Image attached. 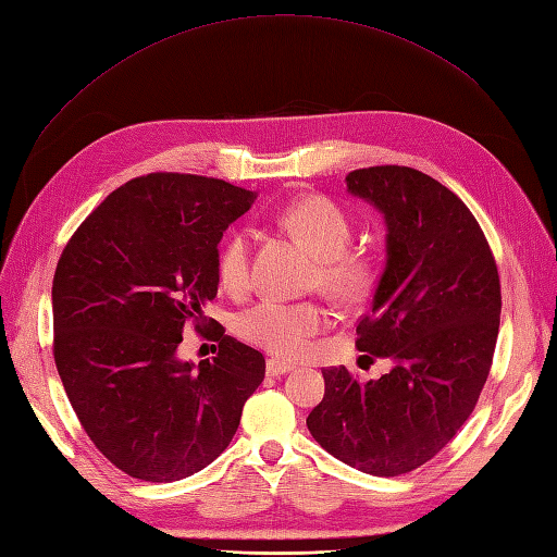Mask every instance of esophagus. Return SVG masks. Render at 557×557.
<instances>
[{
    "label": "esophagus",
    "instance_id": "esophagus-1",
    "mask_svg": "<svg viewBox=\"0 0 557 557\" xmlns=\"http://www.w3.org/2000/svg\"><path fill=\"white\" fill-rule=\"evenodd\" d=\"M293 369H295V364L285 362V360H276V358L267 360V374L269 376H285V374H290Z\"/></svg>",
    "mask_w": 557,
    "mask_h": 557
}]
</instances>
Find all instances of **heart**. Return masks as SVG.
Masks as SVG:
<instances>
[{
    "label": "heart",
    "mask_w": 557,
    "mask_h": 557,
    "mask_svg": "<svg viewBox=\"0 0 557 557\" xmlns=\"http://www.w3.org/2000/svg\"><path fill=\"white\" fill-rule=\"evenodd\" d=\"M281 227L320 258V283L342 299H350L369 283V264L348 252L352 230L346 213L320 195L290 201L276 213ZM218 278L230 293H244L250 283V232L234 230L218 252ZM327 311L313 301L262 299L237 315L239 336L274 356L297 358L311 344V336L327 327Z\"/></svg>",
    "instance_id": "obj_1"
}]
</instances>
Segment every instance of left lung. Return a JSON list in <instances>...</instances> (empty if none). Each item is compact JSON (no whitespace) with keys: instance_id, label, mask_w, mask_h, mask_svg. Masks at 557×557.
Instances as JSON below:
<instances>
[{"instance_id":"left-lung-1","label":"left lung","mask_w":557,"mask_h":557,"mask_svg":"<svg viewBox=\"0 0 557 557\" xmlns=\"http://www.w3.org/2000/svg\"><path fill=\"white\" fill-rule=\"evenodd\" d=\"M346 188L385 223V269L356 346L393 367L367 383L323 369L325 397L307 425L336 460L399 476L432 460L476 407L499 332L497 264L465 201L432 176L369 166Z\"/></svg>"}]
</instances>
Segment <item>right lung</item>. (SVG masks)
Listing matches in <instances>:
<instances>
[{
    "mask_svg": "<svg viewBox=\"0 0 557 557\" xmlns=\"http://www.w3.org/2000/svg\"><path fill=\"white\" fill-rule=\"evenodd\" d=\"M258 193L148 174L113 190L62 250L55 364L92 444L132 479L172 483L221 455L264 379L262 352L215 325L213 360L178 358L218 293V244Z\"/></svg>",
    "mask_w": 557,
    "mask_h": 557,
    "instance_id": "right-lung-1",
    "label": "right lung"
}]
</instances>
